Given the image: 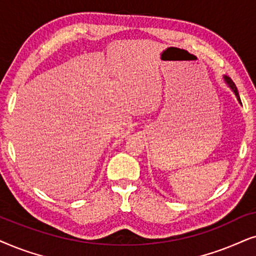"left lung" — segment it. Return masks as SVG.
I'll return each mask as SVG.
<instances>
[{"label":"left lung","instance_id":"8db88e82","mask_svg":"<svg viewBox=\"0 0 256 256\" xmlns=\"http://www.w3.org/2000/svg\"><path fill=\"white\" fill-rule=\"evenodd\" d=\"M224 80H226V83L230 85V88H232V90L234 91V94H235V96H236V98H238V100L241 103V100H240V96H239V92H238V88H236V86H235V84H234V82L230 80V77H227V76H224Z\"/></svg>","mask_w":256,"mask_h":256}]
</instances>
